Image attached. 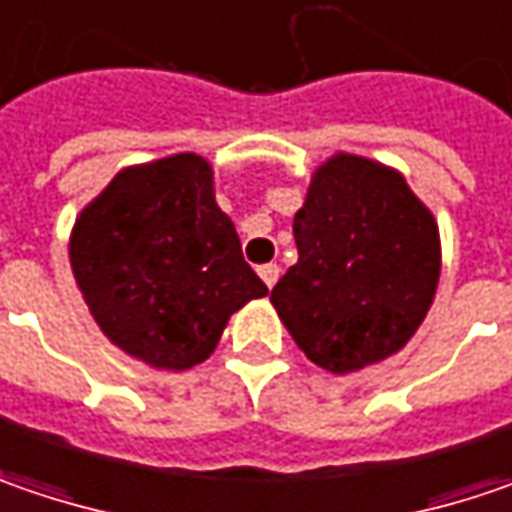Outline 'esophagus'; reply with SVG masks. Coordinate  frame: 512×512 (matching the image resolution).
<instances>
[{
  "instance_id": "esophagus-1",
  "label": "esophagus",
  "mask_w": 512,
  "mask_h": 512,
  "mask_svg": "<svg viewBox=\"0 0 512 512\" xmlns=\"http://www.w3.org/2000/svg\"><path fill=\"white\" fill-rule=\"evenodd\" d=\"M257 275L263 278V284L272 289V286L278 284V278H281V266H278V263H263V266L257 269Z\"/></svg>"
}]
</instances>
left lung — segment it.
<instances>
[{"label": "left lung", "mask_w": 512, "mask_h": 512, "mask_svg": "<svg viewBox=\"0 0 512 512\" xmlns=\"http://www.w3.org/2000/svg\"><path fill=\"white\" fill-rule=\"evenodd\" d=\"M298 263L272 289L295 345L318 368L359 371L397 353L435 298V217L388 167L333 156L295 214Z\"/></svg>", "instance_id": "left-lung-1"}]
</instances>
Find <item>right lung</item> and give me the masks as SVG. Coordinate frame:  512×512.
Masks as SVG:
<instances>
[{
  "instance_id": "1",
  "label": "right lung",
  "mask_w": 512,
  "mask_h": 512,
  "mask_svg": "<svg viewBox=\"0 0 512 512\" xmlns=\"http://www.w3.org/2000/svg\"><path fill=\"white\" fill-rule=\"evenodd\" d=\"M69 255L106 336L167 371L208 359L228 316L269 292L194 153L121 170L83 208Z\"/></svg>"
}]
</instances>
